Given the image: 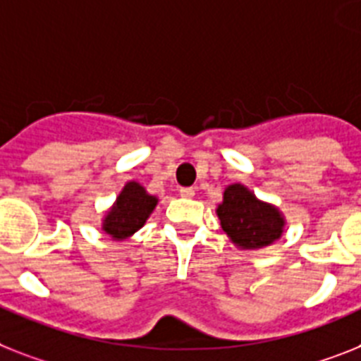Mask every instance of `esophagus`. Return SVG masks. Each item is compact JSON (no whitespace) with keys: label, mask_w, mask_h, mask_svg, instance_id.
<instances>
[{"label":"esophagus","mask_w":361,"mask_h":361,"mask_svg":"<svg viewBox=\"0 0 361 361\" xmlns=\"http://www.w3.org/2000/svg\"><path fill=\"white\" fill-rule=\"evenodd\" d=\"M180 197H184V199H192L193 195H195V190H193V188H180Z\"/></svg>","instance_id":"34e87169"}]
</instances>
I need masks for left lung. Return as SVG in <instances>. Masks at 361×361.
<instances>
[{"label": "left lung", "instance_id": "1", "mask_svg": "<svg viewBox=\"0 0 361 361\" xmlns=\"http://www.w3.org/2000/svg\"><path fill=\"white\" fill-rule=\"evenodd\" d=\"M228 240L241 251H260L282 238L284 214L273 202L262 201L245 184H228L216 207Z\"/></svg>", "mask_w": 361, "mask_h": 361}]
</instances>
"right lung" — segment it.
<instances>
[{
    "mask_svg": "<svg viewBox=\"0 0 361 361\" xmlns=\"http://www.w3.org/2000/svg\"><path fill=\"white\" fill-rule=\"evenodd\" d=\"M157 204H159L157 195H151L136 180H129L121 188L112 207L101 217V231L109 234L114 241L129 240L144 227Z\"/></svg>",
    "mask_w": 361,
    "mask_h": 361,
    "instance_id": "obj_1",
    "label": "right lung"
}]
</instances>
